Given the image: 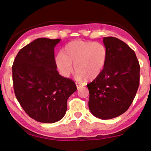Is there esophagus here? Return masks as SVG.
Here are the masks:
<instances>
[{
	"instance_id": "esophagus-1",
	"label": "esophagus",
	"mask_w": 151,
	"mask_h": 151,
	"mask_svg": "<svg viewBox=\"0 0 151 151\" xmlns=\"http://www.w3.org/2000/svg\"><path fill=\"white\" fill-rule=\"evenodd\" d=\"M76 86H77L78 88H80V87H82V86H84L82 83H80V82H76Z\"/></svg>"
}]
</instances>
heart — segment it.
I'll list each match as a JSON object with an SVG mask.
<instances>
[{
    "mask_svg": "<svg viewBox=\"0 0 151 151\" xmlns=\"http://www.w3.org/2000/svg\"><path fill=\"white\" fill-rule=\"evenodd\" d=\"M107 56L106 48L102 43L78 40L65 45L56 61L63 75H70L75 66L78 78L93 80L104 69Z\"/></svg>",
    "mask_w": 151,
    "mask_h": 151,
    "instance_id": "b5f03b06",
    "label": "heart"
}]
</instances>
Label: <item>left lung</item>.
I'll list each match as a JSON object with an SVG mask.
<instances>
[{"mask_svg": "<svg viewBox=\"0 0 151 151\" xmlns=\"http://www.w3.org/2000/svg\"><path fill=\"white\" fill-rule=\"evenodd\" d=\"M107 60L101 74L87 84L88 108L95 116L111 119L123 114L134 101L140 67L131 47L113 37H104Z\"/></svg>", "mask_w": 151, "mask_h": 151, "instance_id": "1", "label": "left lung"}]
</instances>
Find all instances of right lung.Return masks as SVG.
<instances>
[{"mask_svg":"<svg viewBox=\"0 0 151 151\" xmlns=\"http://www.w3.org/2000/svg\"><path fill=\"white\" fill-rule=\"evenodd\" d=\"M60 39L39 38L22 48L12 66L14 93L30 118L44 123L60 121L67 101L77 90L71 79L56 70L54 47Z\"/></svg>","mask_w":151,"mask_h":151,"instance_id":"add662e5","label":"right lung"}]
</instances>
